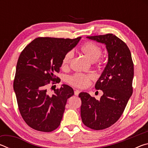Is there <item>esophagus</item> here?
Instances as JSON below:
<instances>
[{"label":"esophagus","instance_id":"1","mask_svg":"<svg viewBox=\"0 0 148 148\" xmlns=\"http://www.w3.org/2000/svg\"><path fill=\"white\" fill-rule=\"evenodd\" d=\"M79 90H77V89H75L74 90V95H76V96H77V95H79Z\"/></svg>","mask_w":148,"mask_h":148}]
</instances>
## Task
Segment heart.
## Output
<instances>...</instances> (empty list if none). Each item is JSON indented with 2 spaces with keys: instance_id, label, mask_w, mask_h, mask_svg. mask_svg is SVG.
Masks as SVG:
<instances>
[{
  "instance_id": "heart-1",
  "label": "heart",
  "mask_w": 148,
  "mask_h": 148,
  "mask_svg": "<svg viewBox=\"0 0 148 148\" xmlns=\"http://www.w3.org/2000/svg\"><path fill=\"white\" fill-rule=\"evenodd\" d=\"M80 49L91 62L100 64L103 61V59L101 56L102 53L101 47L95 42H87L82 45ZM73 56V52L72 51H69L65 54L61 62L62 69L66 70L69 69ZM94 78L95 76L92 74L76 73L69 77V83L74 87L84 89L89 86L91 80Z\"/></svg>"
}]
</instances>
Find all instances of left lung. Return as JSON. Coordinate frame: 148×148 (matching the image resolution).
<instances>
[{"label": "left lung", "mask_w": 148, "mask_h": 148, "mask_svg": "<svg viewBox=\"0 0 148 148\" xmlns=\"http://www.w3.org/2000/svg\"><path fill=\"white\" fill-rule=\"evenodd\" d=\"M106 44L108 62L95 88L103 95L96 100L87 92L81 98V117L83 123L93 130H102L114 125L123 113L132 94L134 64L130 49L125 42L113 34L87 36Z\"/></svg>", "instance_id": "obj_1"}]
</instances>
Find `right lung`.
<instances>
[{"label": "right lung", "instance_id": "1", "mask_svg": "<svg viewBox=\"0 0 148 148\" xmlns=\"http://www.w3.org/2000/svg\"><path fill=\"white\" fill-rule=\"evenodd\" d=\"M81 38L38 37L20 54L14 89L21 116L32 129L51 132L61 124L65 105L74 90L63 85L61 88L55 87L54 92L50 95L47 88L61 81L56 74L60 71L62 60Z\"/></svg>", "mask_w": 148, "mask_h": 148}]
</instances>
